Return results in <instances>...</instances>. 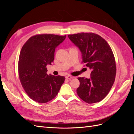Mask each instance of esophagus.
Wrapping results in <instances>:
<instances>
[{
    "mask_svg": "<svg viewBox=\"0 0 134 134\" xmlns=\"http://www.w3.org/2000/svg\"><path fill=\"white\" fill-rule=\"evenodd\" d=\"M65 78L67 79H69V80H70L71 79L74 78V76H71L70 75H68L65 76Z\"/></svg>",
    "mask_w": 134,
    "mask_h": 134,
    "instance_id": "1",
    "label": "esophagus"
}]
</instances>
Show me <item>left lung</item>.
I'll return each instance as SVG.
<instances>
[{"mask_svg": "<svg viewBox=\"0 0 134 134\" xmlns=\"http://www.w3.org/2000/svg\"><path fill=\"white\" fill-rule=\"evenodd\" d=\"M68 37L82 52V63L92 69L90 79L78 78L77 94L87 103L99 102L108 94L115 80L116 65L111 48L101 36L92 32L69 35Z\"/></svg>", "mask_w": 134, "mask_h": 134, "instance_id": "obj_1", "label": "left lung"}]
</instances>
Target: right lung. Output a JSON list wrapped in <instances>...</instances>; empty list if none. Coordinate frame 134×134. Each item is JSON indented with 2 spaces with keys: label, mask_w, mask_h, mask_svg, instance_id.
Masks as SVG:
<instances>
[{
  "label": "right lung",
  "mask_w": 134,
  "mask_h": 134,
  "mask_svg": "<svg viewBox=\"0 0 134 134\" xmlns=\"http://www.w3.org/2000/svg\"><path fill=\"white\" fill-rule=\"evenodd\" d=\"M66 35L39 34L23 44L18 60V75L22 86L36 102L47 103L57 96L65 81L63 76L47 74L48 64L54 62L55 48Z\"/></svg>",
  "instance_id": "obj_1"
}]
</instances>
